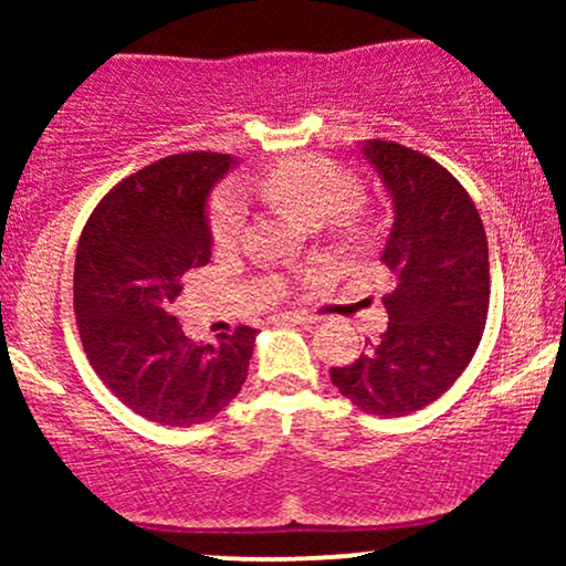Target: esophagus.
<instances>
[{
  "label": "esophagus",
  "instance_id": "1",
  "mask_svg": "<svg viewBox=\"0 0 566 566\" xmlns=\"http://www.w3.org/2000/svg\"><path fill=\"white\" fill-rule=\"evenodd\" d=\"M276 324H314L316 316L305 314V311H284V314L274 316Z\"/></svg>",
  "mask_w": 566,
  "mask_h": 566
}]
</instances>
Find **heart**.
I'll use <instances>...</instances> for the list:
<instances>
[{
	"label": "heart",
	"instance_id": "heart-1",
	"mask_svg": "<svg viewBox=\"0 0 566 566\" xmlns=\"http://www.w3.org/2000/svg\"><path fill=\"white\" fill-rule=\"evenodd\" d=\"M255 197L274 207H287L305 223H319L343 247H361L373 233V220L359 199V180L346 167L324 157H295L263 167L247 180ZM247 223L244 201L233 191H220L210 201L207 229L220 250L242 239Z\"/></svg>",
	"mask_w": 566,
	"mask_h": 566
}]
</instances>
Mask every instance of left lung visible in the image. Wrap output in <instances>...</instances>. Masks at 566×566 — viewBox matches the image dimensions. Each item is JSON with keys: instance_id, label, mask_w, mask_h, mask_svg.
Returning <instances> with one entry per match:
<instances>
[{"instance_id": "1", "label": "left lung", "mask_w": 566, "mask_h": 566, "mask_svg": "<svg viewBox=\"0 0 566 566\" xmlns=\"http://www.w3.org/2000/svg\"><path fill=\"white\" fill-rule=\"evenodd\" d=\"M365 157L394 197L396 218L380 263L388 327L333 386L367 415L399 418L437 401L482 340L490 308V252L476 205L437 159L394 140H369Z\"/></svg>"}]
</instances>
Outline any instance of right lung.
I'll return each mask as SVG.
<instances>
[{"mask_svg":"<svg viewBox=\"0 0 566 566\" xmlns=\"http://www.w3.org/2000/svg\"><path fill=\"white\" fill-rule=\"evenodd\" d=\"M229 154H172L127 175L84 226L74 263V314L97 378L159 426L212 420L242 391L258 329L239 324L201 346L172 303L191 269L210 263L207 193Z\"/></svg>","mask_w":566,"mask_h":566,"instance_id":"add662e5","label":"right lung"}]
</instances>
